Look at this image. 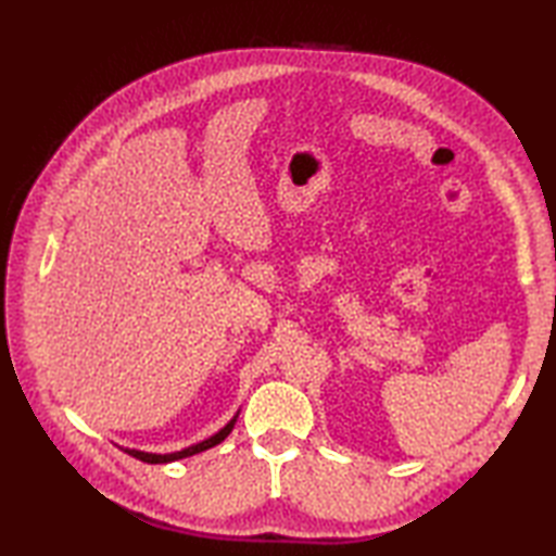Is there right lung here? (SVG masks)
<instances>
[{
	"label": "right lung",
	"mask_w": 556,
	"mask_h": 556,
	"mask_svg": "<svg viewBox=\"0 0 556 556\" xmlns=\"http://www.w3.org/2000/svg\"><path fill=\"white\" fill-rule=\"evenodd\" d=\"M233 422H236V416H233L227 425H224V428H222L217 434H212V437H207V440L198 442V444H193V446H186V448H181V452H174V454H150V452H138V448H124V452H126L128 456L143 460V464H169V460H179V458H186V456H193V454L205 452V448L217 446L219 442L227 440L229 432L233 430Z\"/></svg>",
	"instance_id": "add662e5"
}]
</instances>
